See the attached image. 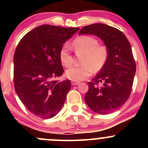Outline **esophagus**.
Returning a JSON list of instances; mask_svg holds the SVG:
<instances>
[{"label":"esophagus","mask_w":148,"mask_h":148,"mask_svg":"<svg viewBox=\"0 0 148 148\" xmlns=\"http://www.w3.org/2000/svg\"><path fill=\"white\" fill-rule=\"evenodd\" d=\"M79 84H80V81H72V84L73 86H76V85Z\"/></svg>","instance_id":"1"}]
</instances>
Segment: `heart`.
Here are the masks:
<instances>
[{
  "label": "heart",
  "mask_w": 148,
  "mask_h": 148,
  "mask_svg": "<svg viewBox=\"0 0 148 148\" xmlns=\"http://www.w3.org/2000/svg\"><path fill=\"white\" fill-rule=\"evenodd\" d=\"M73 47L77 51L83 52L84 64L74 66L66 71L69 79L74 81L85 80L90 76L95 69L99 71L103 68L108 57V51L105 45H99V42L91 36H81L73 42ZM60 59L62 64L69 67L73 64V58L71 54L70 46L66 43L60 51Z\"/></svg>",
  "instance_id": "b5f03b06"
}]
</instances>
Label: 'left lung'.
I'll return each mask as SVG.
<instances>
[{"label": "left lung", "mask_w": 148, "mask_h": 148, "mask_svg": "<svg viewBox=\"0 0 148 148\" xmlns=\"http://www.w3.org/2000/svg\"><path fill=\"white\" fill-rule=\"evenodd\" d=\"M96 35L108 51L106 64L92 82L85 96V101L93 111L108 114L116 111L130 97L136 73V63L130 42L123 32L103 23L83 27L79 35ZM103 82L104 86L97 84Z\"/></svg>", "instance_id": "8db88e82"}]
</instances>
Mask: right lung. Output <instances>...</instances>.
I'll return each instance as SVG.
<instances>
[{
    "label": "right lung",
    "instance_id": "add662e5",
    "mask_svg": "<svg viewBox=\"0 0 148 148\" xmlns=\"http://www.w3.org/2000/svg\"><path fill=\"white\" fill-rule=\"evenodd\" d=\"M79 28L42 25L25 35L14 55V84L27 109L43 119L55 116L71 88L69 80H53L64 72L60 59L63 44Z\"/></svg>",
    "mask_w": 148,
    "mask_h": 148
}]
</instances>
